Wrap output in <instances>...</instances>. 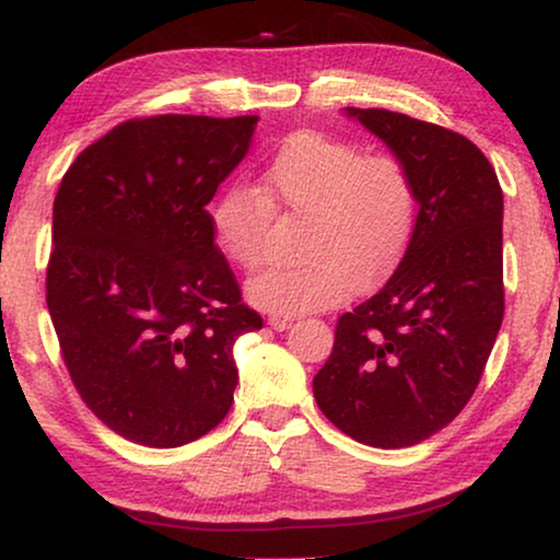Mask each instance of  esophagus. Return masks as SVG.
Here are the masks:
<instances>
[{
  "mask_svg": "<svg viewBox=\"0 0 560 560\" xmlns=\"http://www.w3.org/2000/svg\"><path fill=\"white\" fill-rule=\"evenodd\" d=\"M275 331H285V328H290V324H293V318L290 316H270V320H267Z\"/></svg>",
  "mask_w": 560,
  "mask_h": 560,
  "instance_id": "obj_1",
  "label": "esophagus"
}]
</instances>
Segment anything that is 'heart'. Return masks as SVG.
<instances>
[{"instance_id":"1","label":"heart","mask_w":560,"mask_h":560,"mask_svg":"<svg viewBox=\"0 0 560 560\" xmlns=\"http://www.w3.org/2000/svg\"><path fill=\"white\" fill-rule=\"evenodd\" d=\"M272 206L305 217L301 262L275 265L247 282V301L272 316L328 308L351 285L382 278L402 257L418 221L416 180L400 158L364 155L354 142L324 132L290 135L259 188L232 186L213 201V236L242 270H257L270 257Z\"/></svg>"}]
</instances>
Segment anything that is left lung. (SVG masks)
Here are the masks:
<instances>
[{
    "label": "left lung",
    "mask_w": 560,
    "mask_h": 560,
    "mask_svg": "<svg viewBox=\"0 0 560 560\" xmlns=\"http://www.w3.org/2000/svg\"><path fill=\"white\" fill-rule=\"evenodd\" d=\"M343 112L408 167L418 221L385 285L339 318L313 395L341 433L405 448L464 410L492 354L504 316L502 188L464 135L387 109Z\"/></svg>",
    "instance_id": "obj_1"
}]
</instances>
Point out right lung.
Wrapping results in <instances>:
<instances>
[{
  "label": "right lung",
  "mask_w": 560,
  "mask_h": 560,
  "mask_svg": "<svg viewBox=\"0 0 560 560\" xmlns=\"http://www.w3.org/2000/svg\"><path fill=\"white\" fill-rule=\"evenodd\" d=\"M259 117L132 119L60 180L45 301L91 412L121 439L175 448L234 402V343L262 328L213 244L211 203Z\"/></svg>",
  "instance_id": "obj_1"
}]
</instances>
